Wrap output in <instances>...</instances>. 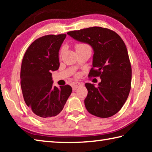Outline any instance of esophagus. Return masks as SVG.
Instances as JSON below:
<instances>
[{
  "label": "esophagus",
  "instance_id": "1",
  "mask_svg": "<svg viewBox=\"0 0 152 152\" xmlns=\"http://www.w3.org/2000/svg\"><path fill=\"white\" fill-rule=\"evenodd\" d=\"M82 85H83V83H81V82H74L72 84V87L73 89H76Z\"/></svg>",
  "mask_w": 152,
  "mask_h": 152
}]
</instances>
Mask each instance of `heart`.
<instances>
[{
  "label": "heart",
  "mask_w": 152,
  "mask_h": 152,
  "mask_svg": "<svg viewBox=\"0 0 152 152\" xmlns=\"http://www.w3.org/2000/svg\"><path fill=\"white\" fill-rule=\"evenodd\" d=\"M74 47H75L76 51L84 50V49H87V48H91V47H90L88 44H86L85 43H82V42L76 43ZM61 53H62V50H61L60 51V55H61Z\"/></svg>",
  "instance_id": "b5f03b06"
}]
</instances>
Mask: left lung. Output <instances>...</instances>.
Listing matches in <instances>:
<instances>
[{
    "instance_id": "8db88e82",
    "label": "left lung",
    "mask_w": 152,
    "mask_h": 152,
    "mask_svg": "<svg viewBox=\"0 0 152 152\" xmlns=\"http://www.w3.org/2000/svg\"><path fill=\"white\" fill-rule=\"evenodd\" d=\"M67 34L88 43L94 50L88 77H100L101 82L97 87L85 84L87 110L101 118L115 115L127 101L132 84V66L124 42L114 31L101 27L71 31Z\"/></svg>"
}]
</instances>
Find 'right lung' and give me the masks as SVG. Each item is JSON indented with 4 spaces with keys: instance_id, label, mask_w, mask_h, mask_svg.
Returning a JSON list of instances; mask_svg holds the SVG:
<instances>
[{
    "instance_id": "obj_1",
    "label": "right lung",
    "mask_w": 152,
    "mask_h": 152,
    "mask_svg": "<svg viewBox=\"0 0 152 152\" xmlns=\"http://www.w3.org/2000/svg\"><path fill=\"white\" fill-rule=\"evenodd\" d=\"M66 34L35 39L25 51L20 68V86L27 107L39 119L58 115L72 91L70 85L53 86L51 71L60 67L59 50Z\"/></svg>"
}]
</instances>
